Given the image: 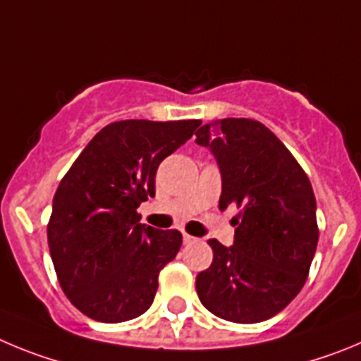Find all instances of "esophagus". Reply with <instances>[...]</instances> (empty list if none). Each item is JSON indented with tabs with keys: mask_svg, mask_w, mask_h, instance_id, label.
Returning <instances> with one entry per match:
<instances>
[{
	"mask_svg": "<svg viewBox=\"0 0 361 361\" xmlns=\"http://www.w3.org/2000/svg\"><path fill=\"white\" fill-rule=\"evenodd\" d=\"M194 241H196V237L188 235V233L183 232V243H185V245H188V243H194Z\"/></svg>",
	"mask_w": 361,
	"mask_h": 361,
	"instance_id": "1",
	"label": "esophagus"
}]
</instances>
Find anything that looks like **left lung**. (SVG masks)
Segmentation results:
<instances>
[{
  "mask_svg": "<svg viewBox=\"0 0 361 361\" xmlns=\"http://www.w3.org/2000/svg\"><path fill=\"white\" fill-rule=\"evenodd\" d=\"M221 173L219 209L233 217L232 246L210 239L214 261L196 277L210 313L255 324L281 313L302 290L318 243L317 201L310 178L286 145L257 120L223 118L201 126Z\"/></svg>",
  "mask_w": 361,
  "mask_h": 361,
  "instance_id": "obj_1",
  "label": "left lung"
}]
</instances>
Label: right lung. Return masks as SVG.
<instances>
[{"instance_id": "right-lung-1", "label": "right lung", "mask_w": 361, "mask_h": 361, "mask_svg": "<svg viewBox=\"0 0 361 361\" xmlns=\"http://www.w3.org/2000/svg\"><path fill=\"white\" fill-rule=\"evenodd\" d=\"M201 120H120L100 129L61 180L51 203L48 246L64 295L97 322L140 317L158 275L181 246L178 230L142 225L136 209L154 196L164 158Z\"/></svg>"}]
</instances>
